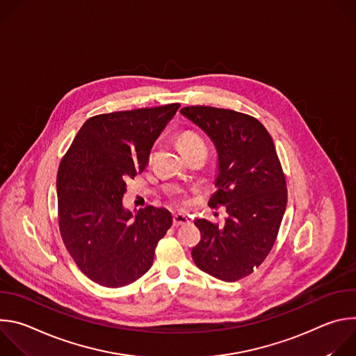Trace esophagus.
Listing matches in <instances>:
<instances>
[{
  "mask_svg": "<svg viewBox=\"0 0 356 356\" xmlns=\"http://www.w3.org/2000/svg\"><path fill=\"white\" fill-rule=\"evenodd\" d=\"M188 222H190V220L183 214H175L173 216V225L175 227H180V225H184V224H188Z\"/></svg>",
  "mask_w": 356,
  "mask_h": 356,
  "instance_id": "esophagus-1",
  "label": "esophagus"
}]
</instances>
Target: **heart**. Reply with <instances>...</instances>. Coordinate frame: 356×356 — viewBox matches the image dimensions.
<instances>
[{
	"label": "heart",
	"mask_w": 356,
	"mask_h": 356,
	"mask_svg": "<svg viewBox=\"0 0 356 356\" xmlns=\"http://www.w3.org/2000/svg\"><path fill=\"white\" fill-rule=\"evenodd\" d=\"M179 145L181 147L183 152H188V150H193L195 147H206V143L204 140H202L198 135L193 134V132H184L180 135L179 138ZM170 197L173 201L176 202H184V198L181 195V191L180 190H173L170 191Z\"/></svg>",
	"instance_id": "1"
}]
</instances>
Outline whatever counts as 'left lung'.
Masks as SVG:
<instances>
[{"label":"left lung","instance_id":"8db88e82","mask_svg":"<svg viewBox=\"0 0 356 356\" xmlns=\"http://www.w3.org/2000/svg\"><path fill=\"white\" fill-rule=\"evenodd\" d=\"M180 113L198 125L218 152L217 191L209 206H225L224 225L194 224L201 239L191 257L198 269L224 282L250 275L269 255L287 206L286 177L268 129L248 114L207 106Z\"/></svg>","mask_w":356,"mask_h":356}]
</instances>
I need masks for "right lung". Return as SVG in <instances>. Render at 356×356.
<instances>
[{
	"label": "right lung",
	"mask_w": 356,
	"mask_h": 356,
	"mask_svg": "<svg viewBox=\"0 0 356 356\" xmlns=\"http://www.w3.org/2000/svg\"><path fill=\"white\" fill-rule=\"evenodd\" d=\"M179 103L88 118L62 158L56 188L59 229L79 269L104 287H124L152 266L172 225L165 209L124 210L127 181L149 163L154 142Z\"/></svg>",
	"instance_id": "obj_1"
}]
</instances>
